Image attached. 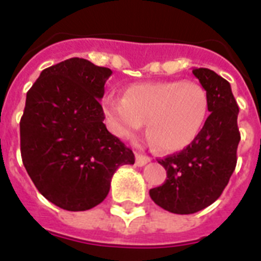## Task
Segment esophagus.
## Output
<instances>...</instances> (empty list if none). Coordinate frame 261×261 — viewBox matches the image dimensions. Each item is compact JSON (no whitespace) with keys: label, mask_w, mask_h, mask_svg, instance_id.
Here are the masks:
<instances>
[{"label":"esophagus","mask_w":261,"mask_h":261,"mask_svg":"<svg viewBox=\"0 0 261 261\" xmlns=\"http://www.w3.org/2000/svg\"><path fill=\"white\" fill-rule=\"evenodd\" d=\"M150 160L151 159L149 157V155L141 154V153H137V154H135V163H137V165H138V167H143V165L149 163Z\"/></svg>","instance_id":"esophagus-1"}]
</instances>
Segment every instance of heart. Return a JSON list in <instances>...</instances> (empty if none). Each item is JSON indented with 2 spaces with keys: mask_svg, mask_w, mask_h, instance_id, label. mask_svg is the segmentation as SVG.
<instances>
[{
  "mask_svg": "<svg viewBox=\"0 0 261 261\" xmlns=\"http://www.w3.org/2000/svg\"><path fill=\"white\" fill-rule=\"evenodd\" d=\"M208 110L206 89L192 81L134 84L124 97L104 98V112L116 137L137 138L146 123L149 139L167 153L182 150L198 138Z\"/></svg>",
  "mask_w": 261,
  "mask_h": 261,
  "instance_id": "heart-1",
  "label": "heart"
}]
</instances>
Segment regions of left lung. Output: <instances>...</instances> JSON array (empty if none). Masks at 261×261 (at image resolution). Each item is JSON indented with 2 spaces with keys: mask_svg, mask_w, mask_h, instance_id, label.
I'll return each instance as SVG.
<instances>
[{
  "mask_svg": "<svg viewBox=\"0 0 261 261\" xmlns=\"http://www.w3.org/2000/svg\"><path fill=\"white\" fill-rule=\"evenodd\" d=\"M192 73L208 94L210 115L190 146L159 160L167 180L149 191L155 204L173 214H194L221 196L236 169L241 138L230 84L210 69L199 67Z\"/></svg>",
  "mask_w": 261,
  "mask_h": 261,
  "instance_id": "8db88e82",
  "label": "left lung"
}]
</instances>
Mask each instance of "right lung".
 Listing matches in <instances>:
<instances>
[{"label": "right lung", "mask_w": 261, "mask_h": 261, "mask_svg": "<svg viewBox=\"0 0 261 261\" xmlns=\"http://www.w3.org/2000/svg\"><path fill=\"white\" fill-rule=\"evenodd\" d=\"M112 71L83 58L44 69L27 92L20 120L22 164L40 194L67 211L93 208L110 192L131 149L107 130L100 100Z\"/></svg>", "instance_id": "1"}]
</instances>
